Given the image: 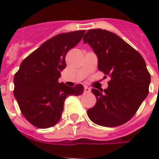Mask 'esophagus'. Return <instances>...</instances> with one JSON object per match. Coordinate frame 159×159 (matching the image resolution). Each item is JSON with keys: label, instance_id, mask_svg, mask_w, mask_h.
<instances>
[{"label": "esophagus", "instance_id": "34e87169", "mask_svg": "<svg viewBox=\"0 0 159 159\" xmlns=\"http://www.w3.org/2000/svg\"><path fill=\"white\" fill-rule=\"evenodd\" d=\"M84 92H85V93H90V92H91V88L85 86L84 87Z\"/></svg>", "mask_w": 159, "mask_h": 159}]
</instances>
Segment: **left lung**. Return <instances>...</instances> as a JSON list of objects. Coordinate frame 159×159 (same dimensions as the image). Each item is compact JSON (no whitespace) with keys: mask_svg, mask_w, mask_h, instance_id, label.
Masks as SVG:
<instances>
[{"mask_svg":"<svg viewBox=\"0 0 159 159\" xmlns=\"http://www.w3.org/2000/svg\"><path fill=\"white\" fill-rule=\"evenodd\" d=\"M98 58V69L111 77L107 89L92 92L96 103L88 110L89 119L102 127H118L129 121L149 93L151 75L139 52L107 30L90 29L84 35Z\"/></svg>","mask_w":159,"mask_h":159,"instance_id":"obj_1","label":"left lung"}]
</instances>
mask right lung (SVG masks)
Instances as JSON below:
<instances>
[{"mask_svg":"<svg viewBox=\"0 0 159 159\" xmlns=\"http://www.w3.org/2000/svg\"><path fill=\"white\" fill-rule=\"evenodd\" d=\"M85 30L60 33L48 40L22 61L14 75V96L25 118L39 128L57 124L67 96L80 95L82 84L59 83L65 56L81 40Z\"/></svg>","mask_w":159,"mask_h":159,"instance_id":"add662e5","label":"right lung"}]
</instances>
